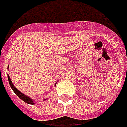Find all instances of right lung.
Wrapping results in <instances>:
<instances>
[{"instance_id": "add662e5", "label": "right lung", "mask_w": 127, "mask_h": 127, "mask_svg": "<svg viewBox=\"0 0 127 127\" xmlns=\"http://www.w3.org/2000/svg\"><path fill=\"white\" fill-rule=\"evenodd\" d=\"M9 68V67H8ZM7 68V70H9V68ZM7 77H8V80H9V85H10L11 88L12 89V90L14 92V93L18 96L20 98V99H22L24 102H25L26 103H28V104H30V105H34V104H35V102H34V100H33L31 98H30L29 96H28L27 95H25V94H23L22 92H21L20 91H19L17 88L14 86V85L13 84V83L11 81V80L10 79V76H9V74H7ZM55 85H56V83H55ZM48 98H44V100H47Z\"/></svg>"}]
</instances>
